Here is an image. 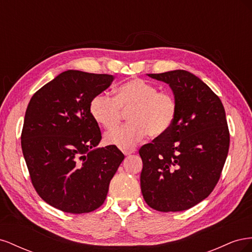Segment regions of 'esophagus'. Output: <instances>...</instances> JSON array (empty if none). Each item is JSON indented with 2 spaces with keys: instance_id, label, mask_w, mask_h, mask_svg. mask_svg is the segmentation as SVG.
I'll return each instance as SVG.
<instances>
[{
  "instance_id": "obj_1",
  "label": "esophagus",
  "mask_w": 252,
  "mask_h": 252,
  "mask_svg": "<svg viewBox=\"0 0 252 252\" xmlns=\"http://www.w3.org/2000/svg\"><path fill=\"white\" fill-rule=\"evenodd\" d=\"M136 150L134 149V148H130V149H124L123 150V154L125 155V156H129V155H132V154H134Z\"/></svg>"
}]
</instances>
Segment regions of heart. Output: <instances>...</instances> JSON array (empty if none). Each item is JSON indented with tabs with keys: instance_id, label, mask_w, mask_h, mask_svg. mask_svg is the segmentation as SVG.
<instances>
[{
	"instance_id": "b5f03b06",
	"label": "heart",
	"mask_w": 252,
	"mask_h": 252,
	"mask_svg": "<svg viewBox=\"0 0 252 252\" xmlns=\"http://www.w3.org/2000/svg\"><path fill=\"white\" fill-rule=\"evenodd\" d=\"M123 110H130V123L111 129L105 134V142L128 149L143 141L147 133L151 138H159L168 132L177 118L178 103L172 94L158 93L147 81L132 79L122 84L116 96L97 94L89 105L91 117L104 128L116 126Z\"/></svg>"
}]
</instances>
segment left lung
<instances>
[{"mask_svg":"<svg viewBox=\"0 0 252 252\" xmlns=\"http://www.w3.org/2000/svg\"><path fill=\"white\" fill-rule=\"evenodd\" d=\"M148 75L170 86L178 113L168 132L139 151L142 194L158 211H183L218 184L230 142L225 109L220 97L186 70Z\"/></svg>","mask_w":252,"mask_h":252,"instance_id":"8db88e82","label":"left lung"}]
</instances>
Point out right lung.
I'll use <instances>...</instances> for the list:
<instances>
[{
  "mask_svg": "<svg viewBox=\"0 0 252 252\" xmlns=\"http://www.w3.org/2000/svg\"><path fill=\"white\" fill-rule=\"evenodd\" d=\"M113 79L67 70L37 90L27 106L23 156L37 194L52 207L87 213L106 200L125 157L113 145L95 148L102 135L89 105Z\"/></svg>",
  "mask_w": 252,
  "mask_h": 252,
  "instance_id": "add662e5",
  "label": "right lung"
}]
</instances>
